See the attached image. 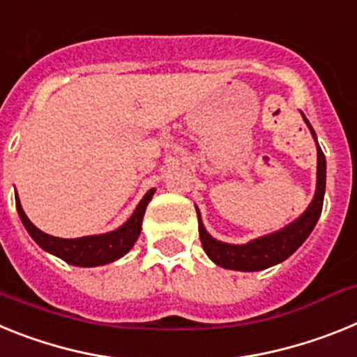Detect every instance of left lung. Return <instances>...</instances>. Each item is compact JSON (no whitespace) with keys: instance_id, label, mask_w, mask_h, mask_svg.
<instances>
[{"instance_id":"8db88e82","label":"left lung","mask_w":357,"mask_h":357,"mask_svg":"<svg viewBox=\"0 0 357 357\" xmlns=\"http://www.w3.org/2000/svg\"><path fill=\"white\" fill-rule=\"evenodd\" d=\"M305 123L311 129L312 138L316 140V132L312 131L309 120L303 116ZM316 151H318V172H316V192L311 204L302 215L287 225L286 228L275 231V234L264 235V237L253 238L246 244H226L213 238L208 231L204 230L203 221H201L199 210V238L203 244L204 253L213 260L217 266L226 269H235V271H260V269L271 268L278 264L287 257L293 255L296 250L303 244V241L314 230L316 222L320 219L321 206H324L325 194V156L321 153L318 140H316Z\"/></svg>"}]
</instances>
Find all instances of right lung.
<instances>
[{
	"label": "right lung",
	"mask_w": 357,
	"mask_h": 357,
	"mask_svg": "<svg viewBox=\"0 0 357 357\" xmlns=\"http://www.w3.org/2000/svg\"><path fill=\"white\" fill-rule=\"evenodd\" d=\"M154 188L147 192L144 199L138 203L132 215L123 222L120 228L109 231V234L102 235H88V237L79 238H59L54 235H48L41 231L37 226L30 222V219L24 213L23 206L20 203V197L15 194V208L20 213L21 221L24 228L30 234V237L36 241L45 252L63 259L64 262L80 268H95V266H104L119 260L120 257L126 255L132 246H135L136 238L142 231V221H144V213L147 208L149 201L153 199Z\"/></svg>",
	"instance_id": "add662e5"
}]
</instances>
